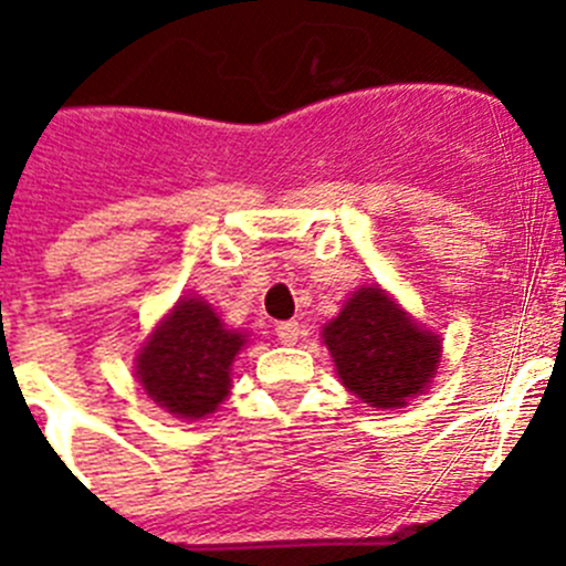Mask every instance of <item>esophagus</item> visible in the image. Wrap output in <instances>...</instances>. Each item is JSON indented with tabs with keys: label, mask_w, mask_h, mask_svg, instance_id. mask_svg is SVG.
<instances>
[{
	"label": "esophagus",
	"mask_w": 566,
	"mask_h": 566,
	"mask_svg": "<svg viewBox=\"0 0 566 566\" xmlns=\"http://www.w3.org/2000/svg\"><path fill=\"white\" fill-rule=\"evenodd\" d=\"M274 334H277V339L283 342V345H294V342L300 339V323H294V319H289V323H280L277 328H274Z\"/></svg>",
	"instance_id": "obj_1"
}]
</instances>
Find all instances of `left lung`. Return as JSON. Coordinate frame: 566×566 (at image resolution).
<instances>
[{"instance_id":"obj_1","label":"left lung","mask_w":566,"mask_h":566,"mask_svg":"<svg viewBox=\"0 0 566 566\" xmlns=\"http://www.w3.org/2000/svg\"><path fill=\"white\" fill-rule=\"evenodd\" d=\"M336 376L347 392L376 409H401L432 385L438 334L415 323L378 286H361L323 328Z\"/></svg>"}]
</instances>
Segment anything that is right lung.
<instances>
[{
  "label": "right lung",
  "instance_id": "obj_1",
  "mask_svg": "<svg viewBox=\"0 0 566 566\" xmlns=\"http://www.w3.org/2000/svg\"><path fill=\"white\" fill-rule=\"evenodd\" d=\"M247 334L221 323L201 297H181L137 354V378L157 407L205 418L230 396V370Z\"/></svg>",
  "mask_w": 566,
  "mask_h": 566
}]
</instances>
